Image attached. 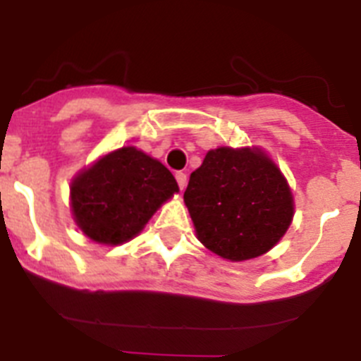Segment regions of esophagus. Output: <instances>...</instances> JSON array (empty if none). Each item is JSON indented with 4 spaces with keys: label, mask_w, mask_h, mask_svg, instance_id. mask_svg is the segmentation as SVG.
Segmentation results:
<instances>
[{
    "label": "esophagus",
    "mask_w": 361,
    "mask_h": 361,
    "mask_svg": "<svg viewBox=\"0 0 361 361\" xmlns=\"http://www.w3.org/2000/svg\"><path fill=\"white\" fill-rule=\"evenodd\" d=\"M176 181H178V185H180L181 190H183V188L187 187V174H185V173H176Z\"/></svg>",
    "instance_id": "esophagus-1"
}]
</instances>
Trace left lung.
Here are the masks:
<instances>
[{"mask_svg":"<svg viewBox=\"0 0 361 361\" xmlns=\"http://www.w3.org/2000/svg\"><path fill=\"white\" fill-rule=\"evenodd\" d=\"M183 200L201 244L231 262L274 247L294 217L287 180L258 147L208 151Z\"/></svg>","mask_w":361,"mask_h":361,"instance_id":"8db88e82","label":"left lung"}]
</instances>
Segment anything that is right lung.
<instances>
[{"label": "right lung", "instance_id": "right-lung-1", "mask_svg": "<svg viewBox=\"0 0 361 361\" xmlns=\"http://www.w3.org/2000/svg\"><path fill=\"white\" fill-rule=\"evenodd\" d=\"M180 190L171 171L137 147L104 154L71 183V210L83 235L106 245L139 235Z\"/></svg>", "mask_w": 361, "mask_h": 361}]
</instances>
